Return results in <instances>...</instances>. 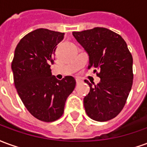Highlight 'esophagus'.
Wrapping results in <instances>:
<instances>
[{"instance_id": "1", "label": "esophagus", "mask_w": 147, "mask_h": 147, "mask_svg": "<svg viewBox=\"0 0 147 147\" xmlns=\"http://www.w3.org/2000/svg\"><path fill=\"white\" fill-rule=\"evenodd\" d=\"M76 81L77 84H79L80 83H81V80H79V79H76Z\"/></svg>"}]
</instances>
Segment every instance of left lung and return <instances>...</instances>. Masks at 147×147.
Returning <instances> with one entry per match:
<instances>
[{
  "instance_id": "left-lung-1",
  "label": "left lung",
  "mask_w": 147,
  "mask_h": 147,
  "mask_svg": "<svg viewBox=\"0 0 147 147\" xmlns=\"http://www.w3.org/2000/svg\"><path fill=\"white\" fill-rule=\"evenodd\" d=\"M73 36L89 55L88 68H98L100 83L83 99L87 116L96 121H107L120 113L125 105L133 83V59L120 34L104 27L73 31Z\"/></svg>"
}]
</instances>
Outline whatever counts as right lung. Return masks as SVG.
I'll return each instance as SVG.
<instances>
[{
	"mask_svg": "<svg viewBox=\"0 0 147 147\" xmlns=\"http://www.w3.org/2000/svg\"><path fill=\"white\" fill-rule=\"evenodd\" d=\"M64 33L39 28L18 43L11 62L14 84L25 107L33 117L44 122L58 120L65 102L76 87V80L52 76L57 45Z\"/></svg>",
	"mask_w": 147,
	"mask_h": 147,
	"instance_id": "obj_1",
	"label": "right lung"
}]
</instances>
